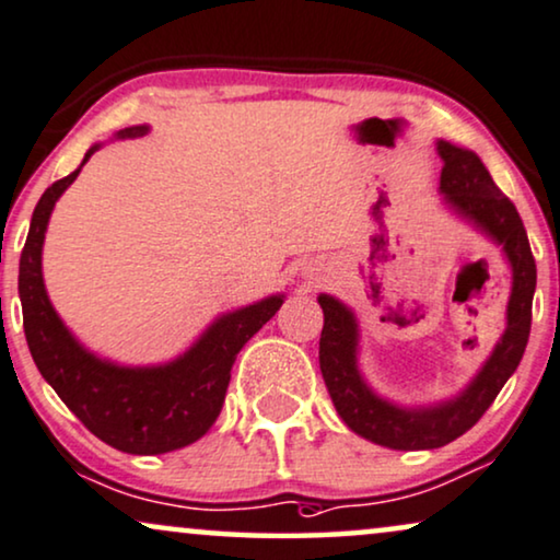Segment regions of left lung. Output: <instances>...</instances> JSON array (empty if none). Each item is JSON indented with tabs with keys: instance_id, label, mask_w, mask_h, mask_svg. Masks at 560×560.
Returning <instances> with one entry per match:
<instances>
[{
	"instance_id": "obj_1",
	"label": "left lung",
	"mask_w": 560,
	"mask_h": 560,
	"mask_svg": "<svg viewBox=\"0 0 560 560\" xmlns=\"http://www.w3.org/2000/svg\"><path fill=\"white\" fill-rule=\"evenodd\" d=\"M438 154L442 159L440 192L445 195V206L502 244L510 259L512 293L506 303V329L460 396L406 409L377 396L362 377L358 368L360 329L352 311L334 295H318V306L324 311L318 365L334 409L354 434L390 450H434L466 434L517 370L533 324L537 270L517 208L493 185L489 170L474 151L438 141Z\"/></svg>"
}]
</instances>
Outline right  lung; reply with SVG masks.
<instances>
[{"mask_svg":"<svg viewBox=\"0 0 560 560\" xmlns=\"http://www.w3.org/2000/svg\"><path fill=\"white\" fill-rule=\"evenodd\" d=\"M147 130L149 126H130L118 138H138ZM97 149L100 143H94L86 151L82 166ZM82 166L50 185L33 210L18 280L27 347L40 375L94 438L130 455L172 453L192 445L213 427L236 354L278 314L285 295L262 298L218 316L190 350L164 365L126 368L84 350L50 306L40 270L50 210Z\"/></svg>","mask_w":560,"mask_h":560,"instance_id":"add662e5","label":"right lung"}]
</instances>
